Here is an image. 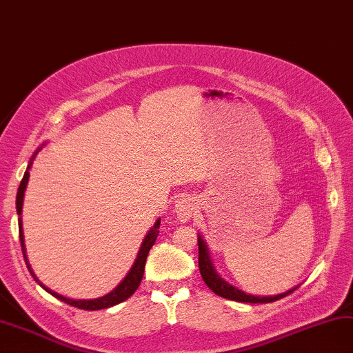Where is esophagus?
Here are the masks:
<instances>
[{"label":"esophagus","mask_w":353,"mask_h":353,"mask_svg":"<svg viewBox=\"0 0 353 353\" xmlns=\"http://www.w3.org/2000/svg\"><path fill=\"white\" fill-rule=\"evenodd\" d=\"M175 212L179 218V221H189V219L195 215L196 212V204L195 199L192 196H183L179 198L175 204Z\"/></svg>","instance_id":"34e87169"}]
</instances>
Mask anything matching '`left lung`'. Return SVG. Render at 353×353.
<instances>
[{"instance_id":"obj_1","label":"left lung","mask_w":353,"mask_h":353,"mask_svg":"<svg viewBox=\"0 0 353 353\" xmlns=\"http://www.w3.org/2000/svg\"><path fill=\"white\" fill-rule=\"evenodd\" d=\"M198 264H199V274H201L204 283L208 284V288L216 294L218 296H223V298H228V300L232 301H239V303H272V301H276V300H281V298L290 295L292 290L284 292L281 295H275V296H255V295H249L245 294V292L239 290L235 285L229 284L228 281H224L221 276L216 274V270L214 269V265H212L210 261V256H209V250H208V245L203 241L201 236H198Z\"/></svg>"}]
</instances>
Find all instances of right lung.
Wrapping results in <instances>:
<instances>
[{
  "mask_svg": "<svg viewBox=\"0 0 353 353\" xmlns=\"http://www.w3.org/2000/svg\"><path fill=\"white\" fill-rule=\"evenodd\" d=\"M37 155V152H35ZM33 155V157H35ZM32 157V159H33ZM32 159H30V164H32ZM30 164L28 165V170L24 172V176L21 179V184H19L18 188V194H17V214L21 215V210H23V199H24V190H26V185H28V181H29V169H30ZM159 219L155 223L154 228H152L149 230V234L145 235L144 241L141 244V249H139L138 252V256L135 259L134 265H132L130 272L128 274V276L124 278V280L121 281V284L118 285V288L115 290H112L110 294H108L105 296H101V298H97V300H70V298H65L63 295L57 294V292L50 290L49 288H46V285L43 283H39L38 278L35 276V274H33L30 265H29V261H28V256H26V249H24V235H23V223H21V218H18V229H19V243H21V249H23V255H24V259H26V264H28L29 268V272L32 274V276L35 278V281L41 285V288L49 292L50 295H53L55 298H58L59 301H64L68 303L70 305H73V307H78V309H84V310H99V309H108V307H112V305H115L118 303H121L124 300H128L129 296L134 295V292L138 289L139 283H141L143 280V275H144V268H145V259H148V255H149V250L152 249V245L155 244L157 241V236L159 234Z\"/></svg>",
  "mask_w": 353,
  "mask_h": 353,
  "instance_id": "right-lung-1",
  "label": "right lung"
}]
</instances>
